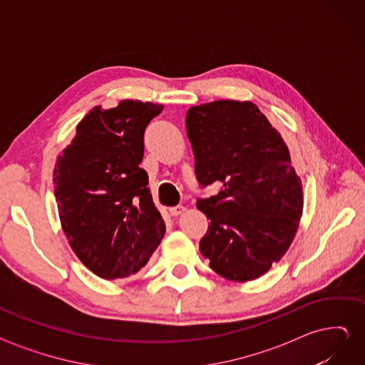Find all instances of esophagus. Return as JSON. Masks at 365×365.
Returning a JSON list of instances; mask_svg holds the SVG:
<instances>
[{
    "label": "esophagus",
    "instance_id": "34e87169",
    "mask_svg": "<svg viewBox=\"0 0 365 365\" xmlns=\"http://www.w3.org/2000/svg\"><path fill=\"white\" fill-rule=\"evenodd\" d=\"M185 212V207L184 205H175V207H170L169 208V213L172 215V216H180L181 213H184Z\"/></svg>",
    "mask_w": 365,
    "mask_h": 365
}]
</instances>
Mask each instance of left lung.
<instances>
[{
    "label": "left lung",
    "mask_w": 365,
    "mask_h": 365,
    "mask_svg": "<svg viewBox=\"0 0 365 365\" xmlns=\"http://www.w3.org/2000/svg\"><path fill=\"white\" fill-rule=\"evenodd\" d=\"M196 178L217 195L196 202L210 219L200 251L220 277L256 280L289 250L303 185L279 130L252 102L216 101L185 115Z\"/></svg>",
    "instance_id": "1"
}]
</instances>
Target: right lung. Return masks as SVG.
Here are the masks:
<instances>
[{
  "label": "right lung",
  "mask_w": 365,
  "mask_h": 365,
  "mask_svg": "<svg viewBox=\"0 0 365 365\" xmlns=\"http://www.w3.org/2000/svg\"><path fill=\"white\" fill-rule=\"evenodd\" d=\"M163 105L125 98L94 106L53 170L61 225L85 267L105 280L126 279L149 262L164 236L148 173L143 135Z\"/></svg>",
  "instance_id": "1"
}]
</instances>
